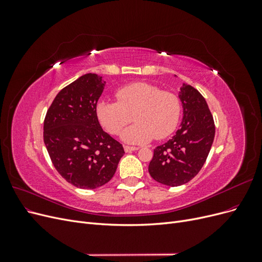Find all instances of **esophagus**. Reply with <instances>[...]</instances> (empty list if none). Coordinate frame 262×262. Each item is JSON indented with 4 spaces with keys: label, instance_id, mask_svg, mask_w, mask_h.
I'll list each match as a JSON object with an SVG mask.
<instances>
[{
    "label": "esophagus",
    "instance_id": "1",
    "mask_svg": "<svg viewBox=\"0 0 262 262\" xmlns=\"http://www.w3.org/2000/svg\"><path fill=\"white\" fill-rule=\"evenodd\" d=\"M139 147L137 146H129V145H125L124 146V150L126 153H130V152H133V150H138Z\"/></svg>",
    "mask_w": 262,
    "mask_h": 262
}]
</instances>
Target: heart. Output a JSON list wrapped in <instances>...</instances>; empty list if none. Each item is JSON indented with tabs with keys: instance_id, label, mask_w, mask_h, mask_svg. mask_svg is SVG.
<instances>
[{
	"instance_id": "1",
	"label": "heart",
	"mask_w": 262,
	"mask_h": 262,
	"mask_svg": "<svg viewBox=\"0 0 262 262\" xmlns=\"http://www.w3.org/2000/svg\"><path fill=\"white\" fill-rule=\"evenodd\" d=\"M118 102L101 100L96 106L99 123L117 136L131 121L137 123L122 133L126 143L142 144L153 138L163 140L176 130L180 118V101L175 94L161 91L146 82H134L116 92Z\"/></svg>"
}]
</instances>
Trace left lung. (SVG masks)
Instances as JSON below:
<instances>
[{"label": "left lung", "mask_w": 262, "mask_h": 262, "mask_svg": "<svg viewBox=\"0 0 262 262\" xmlns=\"http://www.w3.org/2000/svg\"><path fill=\"white\" fill-rule=\"evenodd\" d=\"M179 98L184 108L180 129L172 139L154 149L148 165L150 177L169 187L185 185L198 175L215 136L213 116L202 95L184 84Z\"/></svg>", "instance_id": "8db88e82"}]
</instances>
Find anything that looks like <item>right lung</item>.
Wrapping results in <instances>:
<instances>
[{"instance_id": "obj_1", "label": "right lung", "mask_w": 262, "mask_h": 262, "mask_svg": "<svg viewBox=\"0 0 262 262\" xmlns=\"http://www.w3.org/2000/svg\"><path fill=\"white\" fill-rule=\"evenodd\" d=\"M105 83L97 74L78 77L59 92L43 121V141L54 168L76 188L107 184L124 154L96 115Z\"/></svg>"}]
</instances>
